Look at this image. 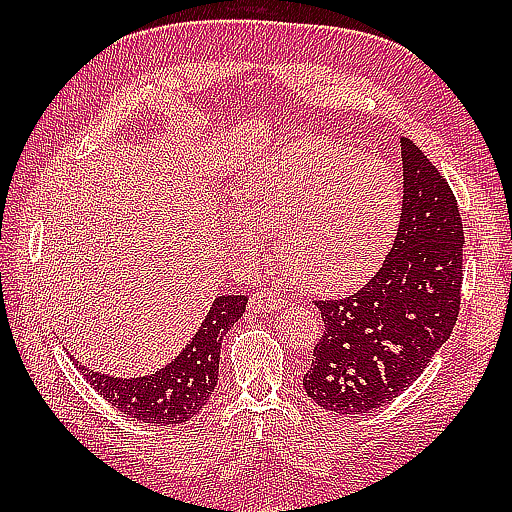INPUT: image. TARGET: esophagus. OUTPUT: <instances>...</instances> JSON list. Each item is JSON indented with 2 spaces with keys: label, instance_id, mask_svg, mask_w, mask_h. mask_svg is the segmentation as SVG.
I'll return each instance as SVG.
<instances>
[{
  "label": "esophagus",
  "instance_id": "1",
  "mask_svg": "<svg viewBox=\"0 0 512 512\" xmlns=\"http://www.w3.org/2000/svg\"><path fill=\"white\" fill-rule=\"evenodd\" d=\"M281 303H284V299L275 295L273 290H259L253 297H250L248 308L253 312H268V310L281 308Z\"/></svg>",
  "mask_w": 512,
  "mask_h": 512
}]
</instances>
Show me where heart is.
Returning <instances> with one entry per match:
<instances>
[{
    "label": "heart",
    "instance_id": "b5f03b06",
    "mask_svg": "<svg viewBox=\"0 0 512 512\" xmlns=\"http://www.w3.org/2000/svg\"><path fill=\"white\" fill-rule=\"evenodd\" d=\"M233 224V244L257 255L277 233V255L290 275L314 290L356 284L383 255L398 222L400 189L378 156L350 154L310 138L275 149L248 169Z\"/></svg>",
    "mask_w": 512,
    "mask_h": 512
}]
</instances>
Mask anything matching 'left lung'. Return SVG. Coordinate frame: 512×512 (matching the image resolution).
I'll return each instance as SVG.
<instances>
[{
	"mask_svg": "<svg viewBox=\"0 0 512 512\" xmlns=\"http://www.w3.org/2000/svg\"><path fill=\"white\" fill-rule=\"evenodd\" d=\"M402 211L383 266L354 295L314 301L325 330L303 389L319 407L358 416L398 398L458 321L464 231L449 182L400 138Z\"/></svg>",
	"mask_w": 512,
	"mask_h": 512,
	"instance_id": "left-lung-1",
	"label": "left lung"
}]
</instances>
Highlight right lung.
I'll list each match as a JSON object with an SVG mask.
<instances>
[{
	"instance_id": "obj_1",
	"label": "right lung",
	"mask_w": 512,
	"mask_h": 512,
	"mask_svg": "<svg viewBox=\"0 0 512 512\" xmlns=\"http://www.w3.org/2000/svg\"><path fill=\"white\" fill-rule=\"evenodd\" d=\"M248 299L244 295L215 297L213 306L202 321L200 330L184 345V350L156 374L121 378L94 372V369L72 363L110 405L125 416L147 424H180L198 416L209 402L217 385L220 350L224 334L242 317Z\"/></svg>"
}]
</instances>
